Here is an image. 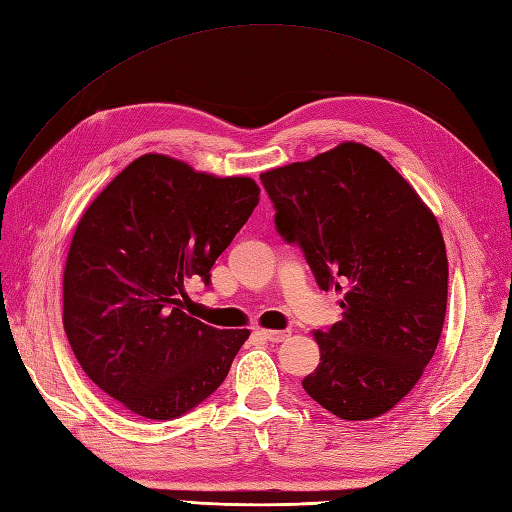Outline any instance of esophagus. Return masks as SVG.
<instances>
[{
  "label": "esophagus",
  "mask_w": 512,
  "mask_h": 512,
  "mask_svg": "<svg viewBox=\"0 0 512 512\" xmlns=\"http://www.w3.org/2000/svg\"><path fill=\"white\" fill-rule=\"evenodd\" d=\"M259 334H262L264 339L270 343H281L290 336V332H286V330H259Z\"/></svg>",
  "instance_id": "obj_1"
}]
</instances>
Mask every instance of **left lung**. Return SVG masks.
Returning <instances> with one entry per match:
<instances>
[{
  "mask_svg": "<svg viewBox=\"0 0 512 512\" xmlns=\"http://www.w3.org/2000/svg\"><path fill=\"white\" fill-rule=\"evenodd\" d=\"M275 228L297 244L343 319L317 332L321 363L306 394L343 420H369L405 398L436 352L449 264L440 226L378 154L343 143L262 173Z\"/></svg>",
  "mask_w": 512,
  "mask_h": 512,
  "instance_id": "8db88e82",
  "label": "left lung"
}]
</instances>
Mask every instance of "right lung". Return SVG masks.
<instances>
[{"label":"right lung","instance_id":"1","mask_svg":"<svg viewBox=\"0 0 512 512\" xmlns=\"http://www.w3.org/2000/svg\"><path fill=\"white\" fill-rule=\"evenodd\" d=\"M259 202L250 178L167 156L134 160L81 217L63 273V328L107 396L149 420L189 413L224 383L248 330L184 312Z\"/></svg>","mask_w":512,"mask_h":512}]
</instances>
